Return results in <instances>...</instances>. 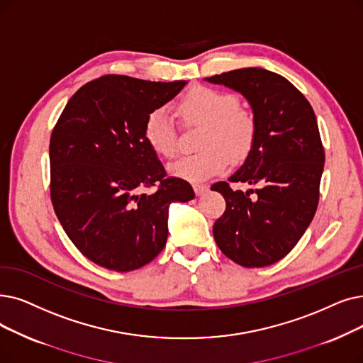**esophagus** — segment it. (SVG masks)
Here are the masks:
<instances>
[{
  "instance_id": "1",
  "label": "esophagus",
  "mask_w": 363,
  "mask_h": 363,
  "mask_svg": "<svg viewBox=\"0 0 363 363\" xmlns=\"http://www.w3.org/2000/svg\"><path fill=\"white\" fill-rule=\"evenodd\" d=\"M208 190H209V186H208L206 184H194V193H196L197 196L204 194Z\"/></svg>"
}]
</instances>
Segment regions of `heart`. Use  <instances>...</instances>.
<instances>
[{
    "instance_id": "obj_1",
    "label": "heart",
    "mask_w": 363,
    "mask_h": 363,
    "mask_svg": "<svg viewBox=\"0 0 363 363\" xmlns=\"http://www.w3.org/2000/svg\"><path fill=\"white\" fill-rule=\"evenodd\" d=\"M239 105L234 93L206 86H196L184 94L177 114L184 124L203 125L197 143L201 150L170 163V175L197 184L225 172L230 157L234 162L246 159L255 145L258 128L255 116ZM143 136L154 154L164 159L175 155L177 132L163 108L145 117Z\"/></svg>"
}]
</instances>
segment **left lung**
<instances>
[{
	"label": "left lung",
	"mask_w": 363,
	"mask_h": 363,
	"mask_svg": "<svg viewBox=\"0 0 363 363\" xmlns=\"http://www.w3.org/2000/svg\"><path fill=\"white\" fill-rule=\"evenodd\" d=\"M206 80L240 91L258 128L243 166L211 186L227 204L213 224L215 242L235 264L272 265L294 249L318 209L325 150L316 116L304 94L272 71L243 68ZM230 182L257 188L234 192Z\"/></svg>",
	"instance_id": "left-lung-1"
}]
</instances>
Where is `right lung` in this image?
Listing matches in <instances>:
<instances>
[{"mask_svg":"<svg viewBox=\"0 0 363 363\" xmlns=\"http://www.w3.org/2000/svg\"><path fill=\"white\" fill-rule=\"evenodd\" d=\"M185 84L99 77L75 91L52 132L53 209L75 247L104 269L124 273L152 261L166 246L169 204L194 199L143 136L145 117Z\"/></svg>","mask_w":363,"mask_h":363,"instance_id":"obj_1","label":"right lung"}]
</instances>
